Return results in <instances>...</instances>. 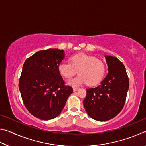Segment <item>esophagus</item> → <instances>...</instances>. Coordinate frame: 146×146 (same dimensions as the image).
Returning <instances> with one entry per match:
<instances>
[{
	"label": "esophagus",
	"mask_w": 146,
	"mask_h": 146,
	"mask_svg": "<svg viewBox=\"0 0 146 146\" xmlns=\"http://www.w3.org/2000/svg\"><path fill=\"white\" fill-rule=\"evenodd\" d=\"M78 90V88H73V91H76Z\"/></svg>",
	"instance_id": "obj_1"
}]
</instances>
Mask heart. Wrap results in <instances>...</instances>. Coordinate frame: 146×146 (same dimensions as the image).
Returning a JSON list of instances; mask_svg holds the SVG:
<instances>
[{"mask_svg": "<svg viewBox=\"0 0 146 146\" xmlns=\"http://www.w3.org/2000/svg\"><path fill=\"white\" fill-rule=\"evenodd\" d=\"M70 62H62L58 65V71L63 77L70 79L77 73L76 77L70 79L68 83L72 86H78L86 82L88 86H95L102 80L106 71L104 62L95 56L85 53L71 56Z\"/></svg>", "mask_w": 146, "mask_h": 146, "instance_id": "obj_1", "label": "heart"}]
</instances>
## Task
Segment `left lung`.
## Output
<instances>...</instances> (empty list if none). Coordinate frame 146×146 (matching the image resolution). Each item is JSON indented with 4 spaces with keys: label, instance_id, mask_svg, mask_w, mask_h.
Returning <instances> with one entry per match:
<instances>
[{
    "label": "left lung",
    "instance_id": "obj_1",
    "mask_svg": "<svg viewBox=\"0 0 146 146\" xmlns=\"http://www.w3.org/2000/svg\"><path fill=\"white\" fill-rule=\"evenodd\" d=\"M105 57L109 73L100 85L86 89L87 94L83 101L88 115L98 121L112 119L122 111L129 86L122 62L112 56Z\"/></svg>",
    "mask_w": 146,
    "mask_h": 146
}]
</instances>
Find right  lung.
I'll return each mask as SVG.
<instances>
[{
    "mask_svg": "<svg viewBox=\"0 0 146 146\" xmlns=\"http://www.w3.org/2000/svg\"><path fill=\"white\" fill-rule=\"evenodd\" d=\"M64 57L63 50L48 49L35 53L23 65L19 83L23 103L32 115L41 120L58 117L73 93L58 71Z\"/></svg>",
    "mask_w": 146,
    "mask_h": 146,
    "instance_id": "1",
    "label": "right lung"
}]
</instances>
